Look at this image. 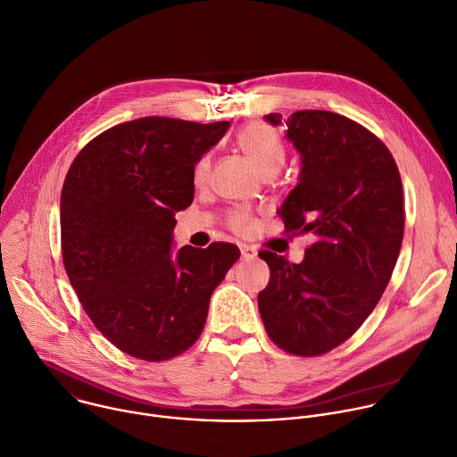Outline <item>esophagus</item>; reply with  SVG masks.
Listing matches in <instances>:
<instances>
[{
    "label": "esophagus",
    "mask_w": 457,
    "mask_h": 457,
    "mask_svg": "<svg viewBox=\"0 0 457 457\" xmlns=\"http://www.w3.org/2000/svg\"><path fill=\"white\" fill-rule=\"evenodd\" d=\"M257 257V252L246 245H241V259L243 261H253Z\"/></svg>",
    "instance_id": "1"
}]
</instances>
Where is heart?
I'll list each match as a JSON object with an SVG mask.
<instances>
[{
	"label": "heart",
	"mask_w": 457,
	"mask_h": 457,
	"mask_svg": "<svg viewBox=\"0 0 457 457\" xmlns=\"http://www.w3.org/2000/svg\"><path fill=\"white\" fill-rule=\"evenodd\" d=\"M237 145L262 175H275L284 164V159H286L284 145L278 134L268 125L252 123L245 127L237 136ZM209 170H211V159L205 155L198 161L195 168V182L204 184L209 177ZM228 223L234 230L241 232L248 227L250 216L245 209H237L230 214Z\"/></svg>",
	"instance_id": "b5f03b06"
}]
</instances>
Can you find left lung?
I'll return each mask as SVG.
<instances>
[{
	"mask_svg": "<svg viewBox=\"0 0 457 457\" xmlns=\"http://www.w3.org/2000/svg\"><path fill=\"white\" fill-rule=\"evenodd\" d=\"M300 154L296 187L278 209L286 232L314 234L295 264L262 250L270 282L257 296L271 341L295 355H321L346 341L380 300L403 237V193L386 145L328 111H298L286 121Z\"/></svg>",
	"mask_w": 457,
	"mask_h": 457,
	"instance_id": "obj_1",
	"label": "left lung"
}]
</instances>
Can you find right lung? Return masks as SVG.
Wrapping results in <instances>:
<instances>
[{
    "mask_svg": "<svg viewBox=\"0 0 457 457\" xmlns=\"http://www.w3.org/2000/svg\"><path fill=\"white\" fill-rule=\"evenodd\" d=\"M228 121L148 116L95 137L61 195L62 257L96 328L121 352L166 361L202 334L209 300L239 248L173 252L175 212L191 205L196 162Z\"/></svg>",
    "mask_w": 457,
    "mask_h": 457,
    "instance_id": "1",
    "label": "right lung"
}]
</instances>
